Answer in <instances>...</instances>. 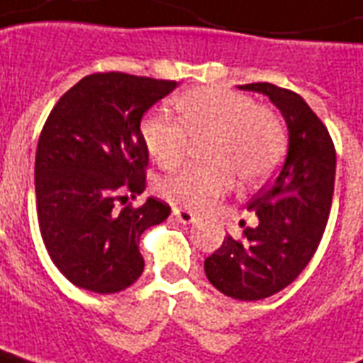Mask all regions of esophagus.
<instances>
[{
	"instance_id": "1",
	"label": "esophagus",
	"mask_w": 363,
	"mask_h": 363,
	"mask_svg": "<svg viewBox=\"0 0 363 363\" xmlns=\"http://www.w3.org/2000/svg\"><path fill=\"white\" fill-rule=\"evenodd\" d=\"M173 216L182 224H190V222L196 220V215L188 209H173Z\"/></svg>"
}]
</instances>
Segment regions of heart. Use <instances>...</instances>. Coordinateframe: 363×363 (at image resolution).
Listing matches in <instances>:
<instances>
[{
  "label": "heart",
  "mask_w": 363,
  "mask_h": 363,
  "mask_svg": "<svg viewBox=\"0 0 363 363\" xmlns=\"http://www.w3.org/2000/svg\"><path fill=\"white\" fill-rule=\"evenodd\" d=\"M179 122L148 115L141 137L160 167L175 169L186 158L190 139L203 141L209 165H188L160 184V192L182 209L205 211L233 186L265 181L284 154L281 118L245 94L216 86L192 88L173 99Z\"/></svg>",
  "instance_id": "1"
}]
</instances>
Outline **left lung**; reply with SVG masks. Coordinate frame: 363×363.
I'll return each mask as SVG.
<instances>
[{"label":"left lung","instance_id":"left-lung-1","mask_svg":"<svg viewBox=\"0 0 363 363\" xmlns=\"http://www.w3.org/2000/svg\"><path fill=\"white\" fill-rule=\"evenodd\" d=\"M267 96L288 125V154L273 181L248 203L258 224L228 235L205 259L216 290L241 301L281 292L309 264L332 209L335 147L330 131L299 94L269 82L241 84Z\"/></svg>","mask_w":363,"mask_h":363}]
</instances>
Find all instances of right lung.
Returning <instances> with one entry per match:
<instances>
[{
	"label": "right lung",
	"mask_w": 363,
	"mask_h": 363,
	"mask_svg": "<svg viewBox=\"0 0 363 363\" xmlns=\"http://www.w3.org/2000/svg\"><path fill=\"white\" fill-rule=\"evenodd\" d=\"M175 86L118 71L94 73L58 99L43 125L35 154L39 230L54 265L75 286L115 294L141 277L139 239L171 207L148 198L121 209L118 201L147 186L141 118Z\"/></svg>",
	"instance_id": "1"
}]
</instances>
